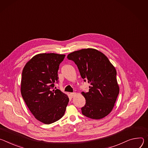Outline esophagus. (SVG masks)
<instances>
[{"label": "esophagus", "instance_id": "obj_1", "mask_svg": "<svg viewBox=\"0 0 148 148\" xmlns=\"http://www.w3.org/2000/svg\"><path fill=\"white\" fill-rule=\"evenodd\" d=\"M71 97H74L75 95H76V93H75V92H72V93H71Z\"/></svg>", "mask_w": 148, "mask_h": 148}]
</instances>
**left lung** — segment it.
<instances>
[{
	"label": "left lung",
	"mask_w": 148,
	"mask_h": 148,
	"mask_svg": "<svg viewBox=\"0 0 148 148\" xmlns=\"http://www.w3.org/2000/svg\"><path fill=\"white\" fill-rule=\"evenodd\" d=\"M77 65L82 78L90 84L89 92H82L86 103L81 108L84 116L100 119L112 111L119 93L116 71L102 52L84 49L68 56Z\"/></svg>",
	"instance_id": "obj_1"
}]
</instances>
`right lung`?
<instances>
[{
    "label": "right lung",
    "instance_id": "right-lung-1",
    "mask_svg": "<svg viewBox=\"0 0 148 148\" xmlns=\"http://www.w3.org/2000/svg\"><path fill=\"white\" fill-rule=\"evenodd\" d=\"M64 55L41 53L32 58L22 72L21 94L27 106L36 119L52 123L64 114L69 97L59 89L58 72ZM56 89V88H55Z\"/></svg>",
    "mask_w": 148,
    "mask_h": 148
}]
</instances>
